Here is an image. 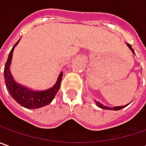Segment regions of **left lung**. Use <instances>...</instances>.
I'll return each instance as SVG.
<instances>
[{"instance_id": "8db88e82", "label": "left lung", "mask_w": 146, "mask_h": 146, "mask_svg": "<svg viewBox=\"0 0 146 146\" xmlns=\"http://www.w3.org/2000/svg\"><path fill=\"white\" fill-rule=\"evenodd\" d=\"M127 47L130 48V50L132 51V53L133 54H135V52H134V50H133V48H132V46H131V44H127ZM95 102V103H96V105L98 106V107H100L101 109H103V110H122L123 107H126L127 106H128L130 103L127 104V105H125V106H114V107H110V106H104L103 104L100 103L99 102H98V101H94Z\"/></svg>"}]
</instances>
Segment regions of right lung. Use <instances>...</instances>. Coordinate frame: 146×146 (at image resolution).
<instances>
[{
    "instance_id": "1",
    "label": "right lung",
    "mask_w": 146,
    "mask_h": 146,
    "mask_svg": "<svg viewBox=\"0 0 146 146\" xmlns=\"http://www.w3.org/2000/svg\"><path fill=\"white\" fill-rule=\"evenodd\" d=\"M20 39L14 44L11 51L9 53L8 58L5 66L4 77H5V86L9 93L14 98V101H16L20 106L25 107L27 109H38L51 103L57 93L58 92L63 73L61 72L59 74L57 82L55 83L53 87L42 91L30 89L29 88L23 86L15 81L10 72V65L13 58L14 49L15 46L19 43Z\"/></svg>"
}]
</instances>
